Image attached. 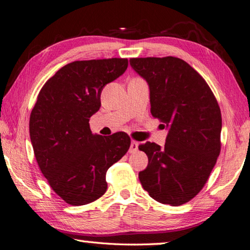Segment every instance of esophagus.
Instances as JSON below:
<instances>
[{"label":"esophagus","instance_id":"34e87169","mask_svg":"<svg viewBox=\"0 0 250 250\" xmlns=\"http://www.w3.org/2000/svg\"><path fill=\"white\" fill-rule=\"evenodd\" d=\"M137 150H138V143L135 141H132V143H130V147H129V153H135V152H137Z\"/></svg>","mask_w":250,"mask_h":250}]
</instances>
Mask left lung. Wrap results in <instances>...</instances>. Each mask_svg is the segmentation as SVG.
I'll return each instance as SVG.
<instances>
[{
	"instance_id": "8db88e82",
	"label": "left lung",
	"mask_w": 250,
	"mask_h": 250,
	"mask_svg": "<svg viewBox=\"0 0 250 250\" xmlns=\"http://www.w3.org/2000/svg\"><path fill=\"white\" fill-rule=\"evenodd\" d=\"M129 62L149 85L153 117L168 128L164 147L150 142L138 146L148 157L138 178L156 202L183 205L203 189L220 154L218 102L203 76L178 57Z\"/></svg>"
}]
</instances>
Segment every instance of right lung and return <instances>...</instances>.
Returning a JSON list of instances; mask_svg holds the SVG:
<instances>
[{
	"instance_id": "obj_1",
	"label": "right lung",
	"mask_w": 250,
	"mask_h": 250,
	"mask_svg": "<svg viewBox=\"0 0 250 250\" xmlns=\"http://www.w3.org/2000/svg\"><path fill=\"white\" fill-rule=\"evenodd\" d=\"M127 59L75 61L43 85L30 116L33 150L56 195L73 206L86 205L107 189L106 171L127 153L124 132L93 134L89 118L101 107L102 89L120 77Z\"/></svg>"
}]
</instances>
